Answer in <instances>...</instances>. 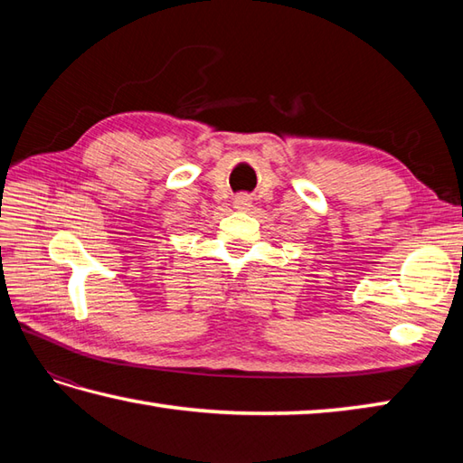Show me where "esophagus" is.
<instances>
[{"label": "esophagus", "instance_id": "esophagus-1", "mask_svg": "<svg viewBox=\"0 0 463 463\" xmlns=\"http://www.w3.org/2000/svg\"><path fill=\"white\" fill-rule=\"evenodd\" d=\"M250 206H252V203H250L249 194H239L237 199H234V209L237 211H249Z\"/></svg>", "mask_w": 463, "mask_h": 463}]
</instances>
